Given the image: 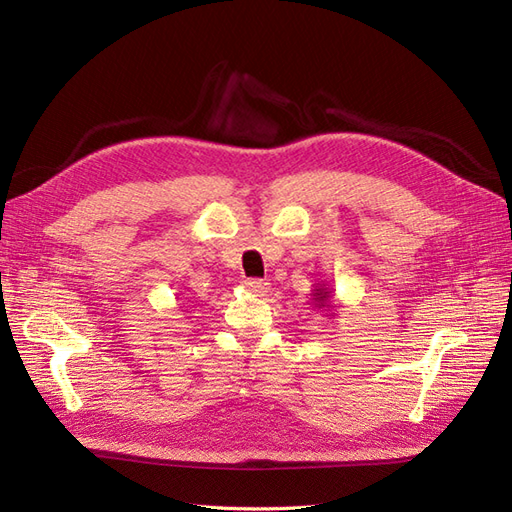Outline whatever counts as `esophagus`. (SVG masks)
I'll list each match as a JSON object with an SVG mask.
<instances>
[{"label":"esophagus","instance_id":"34e87169","mask_svg":"<svg viewBox=\"0 0 512 512\" xmlns=\"http://www.w3.org/2000/svg\"><path fill=\"white\" fill-rule=\"evenodd\" d=\"M243 288L250 290V292H256V294H262V292L269 290V282L267 280H245Z\"/></svg>","mask_w":512,"mask_h":512}]
</instances>
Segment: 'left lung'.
<instances>
[{
	"mask_svg": "<svg viewBox=\"0 0 512 512\" xmlns=\"http://www.w3.org/2000/svg\"><path fill=\"white\" fill-rule=\"evenodd\" d=\"M312 305L316 309H320V312H327L329 316H333V309L337 307V303H335V294L329 288V284L320 282V284L314 286V290H312Z\"/></svg>",
	"mask_w": 512,
	"mask_h": 512,
	"instance_id": "8db88e82",
	"label": "left lung"
}]
</instances>
